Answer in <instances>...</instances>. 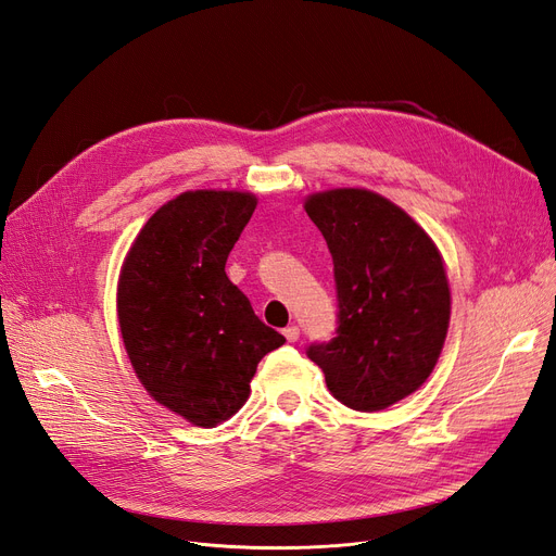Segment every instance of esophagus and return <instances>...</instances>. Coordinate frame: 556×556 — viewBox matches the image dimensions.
Returning <instances> with one entry per match:
<instances>
[{
    "label": "esophagus",
    "mask_w": 556,
    "mask_h": 556,
    "mask_svg": "<svg viewBox=\"0 0 556 556\" xmlns=\"http://www.w3.org/2000/svg\"><path fill=\"white\" fill-rule=\"evenodd\" d=\"M283 336H286L288 343H298V341H300V327H295V325L286 327V329H283Z\"/></svg>",
    "instance_id": "1"
}]
</instances>
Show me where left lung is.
<instances>
[{
  "label": "left lung",
  "mask_w": 556,
  "mask_h": 556,
  "mask_svg": "<svg viewBox=\"0 0 556 556\" xmlns=\"http://www.w3.org/2000/svg\"><path fill=\"white\" fill-rule=\"evenodd\" d=\"M304 211L327 240L338 291V336L308 358L338 402L381 412L439 364L452 313L443 256L412 215L368 188L311 192Z\"/></svg>",
  "instance_id": "obj_1"
}]
</instances>
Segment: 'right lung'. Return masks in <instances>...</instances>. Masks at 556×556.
<instances>
[{"instance_id": "add662e5", "label": "right lung", "mask_w": 556, "mask_h": 556, "mask_svg": "<svg viewBox=\"0 0 556 556\" xmlns=\"http://www.w3.org/2000/svg\"><path fill=\"white\" fill-rule=\"evenodd\" d=\"M256 202L245 190H186L142 225L119 268L131 368L152 400L195 427L238 414L258 361L286 343L225 273Z\"/></svg>"}]
</instances>
